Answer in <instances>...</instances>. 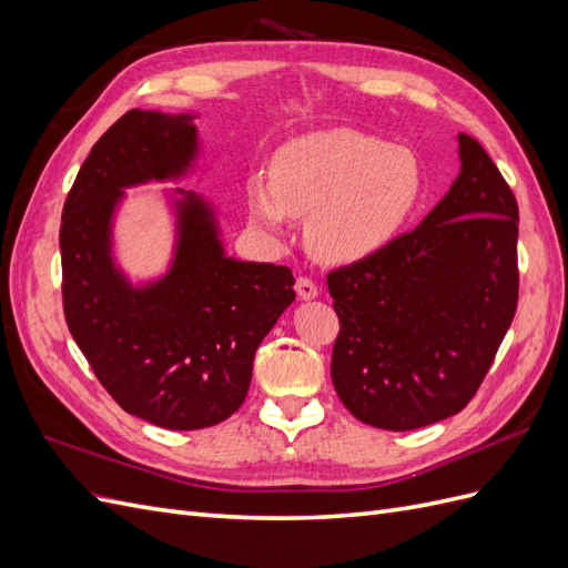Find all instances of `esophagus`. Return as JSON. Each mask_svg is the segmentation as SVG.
Wrapping results in <instances>:
<instances>
[{
    "label": "esophagus",
    "instance_id": "1",
    "mask_svg": "<svg viewBox=\"0 0 568 568\" xmlns=\"http://www.w3.org/2000/svg\"><path fill=\"white\" fill-rule=\"evenodd\" d=\"M296 294H298L301 301H313V298L320 296V288H317V284H315L313 280L301 277V280L296 282Z\"/></svg>",
    "mask_w": 568,
    "mask_h": 568
}]
</instances>
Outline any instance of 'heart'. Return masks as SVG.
Returning a JSON list of instances; mask_svg holds the SVG:
<instances>
[{"mask_svg":"<svg viewBox=\"0 0 568 568\" xmlns=\"http://www.w3.org/2000/svg\"><path fill=\"white\" fill-rule=\"evenodd\" d=\"M426 192L415 151L348 128L307 132L272 159L270 175L246 180L251 230L284 244L294 217H307L305 242L329 265L382 253L407 227Z\"/></svg>","mask_w":568,"mask_h":568,"instance_id":"heart-1","label":"heart"}]
</instances>
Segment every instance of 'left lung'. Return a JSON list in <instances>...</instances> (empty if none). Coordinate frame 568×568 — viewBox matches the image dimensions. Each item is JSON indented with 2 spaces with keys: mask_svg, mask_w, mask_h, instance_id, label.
I'll return each instance as SVG.
<instances>
[{
  "mask_svg": "<svg viewBox=\"0 0 568 568\" xmlns=\"http://www.w3.org/2000/svg\"><path fill=\"white\" fill-rule=\"evenodd\" d=\"M457 153V180L415 230L326 277L334 388L386 432L457 415L517 313V199L474 136L459 132Z\"/></svg>",
  "mask_w": 568,
  "mask_h": 568,
  "instance_id": "left-lung-1",
  "label": "left lung"
}]
</instances>
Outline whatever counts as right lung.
<instances>
[{
    "instance_id": "obj_1",
    "label": "right lung",
    "mask_w": 568,
    "mask_h": 568,
    "mask_svg": "<svg viewBox=\"0 0 568 568\" xmlns=\"http://www.w3.org/2000/svg\"><path fill=\"white\" fill-rule=\"evenodd\" d=\"M199 113L132 109L82 163L61 217L63 313L97 379L128 415L173 432L225 422L242 407L253 355L294 303L284 265L227 255L215 205L165 189L173 251L156 277L132 282L115 255L125 189L196 170Z\"/></svg>"
}]
</instances>
